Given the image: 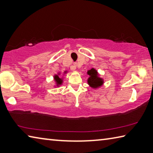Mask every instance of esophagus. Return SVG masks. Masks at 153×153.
I'll return each mask as SVG.
<instances>
[{
	"label": "esophagus",
	"instance_id": "esophagus-1",
	"mask_svg": "<svg viewBox=\"0 0 153 153\" xmlns=\"http://www.w3.org/2000/svg\"><path fill=\"white\" fill-rule=\"evenodd\" d=\"M77 65V63H76V62H75V63H74V69H76Z\"/></svg>",
	"mask_w": 153,
	"mask_h": 153
}]
</instances>
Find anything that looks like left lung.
I'll list each match as a JSON object with an SVG mask.
<instances>
[{
	"label": "left lung",
	"mask_w": 153,
	"mask_h": 153,
	"mask_svg": "<svg viewBox=\"0 0 153 153\" xmlns=\"http://www.w3.org/2000/svg\"><path fill=\"white\" fill-rule=\"evenodd\" d=\"M88 74L90 76V77L88 79V83L90 86L92 88H98L103 84V81L101 78L98 77L97 71L94 69H91L88 71Z\"/></svg>",
	"instance_id": "1"
}]
</instances>
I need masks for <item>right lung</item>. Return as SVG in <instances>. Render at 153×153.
Listing matches in <instances>:
<instances>
[{
    "label": "right lung",
    "mask_w": 153,
    "mask_h": 153,
    "mask_svg": "<svg viewBox=\"0 0 153 153\" xmlns=\"http://www.w3.org/2000/svg\"><path fill=\"white\" fill-rule=\"evenodd\" d=\"M55 80L56 81V84L57 85H61V84H62V79H61V78H59V77L57 76V75H55Z\"/></svg>",
    "instance_id": "1"
}]
</instances>
